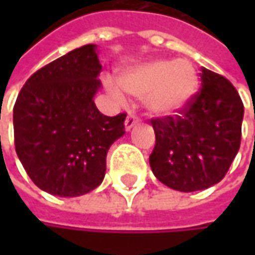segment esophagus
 <instances>
[{
    "label": "esophagus",
    "mask_w": 255,
    "mask_h": 255,
    "mask_svg": "<svg viewBox=\"0 0 255 255\" xmlns=\"http://www.w3.org/2000/svg\"><path fill=\"white\" fill-rule=\"evenodd\" d=\"M139 121H140V119H139L136 115H133V113L128 115V118H126V121H125V128H126V130H129L130 128H133Z\"/></svg>",
    "instance_id": "1"
}]
</instances>
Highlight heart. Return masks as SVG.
<instances>
[{
  "label": "heart",
  "instance_id": "obj_1",
  "mask_svg": "<svg viewBox=\"0 0 255 255\" xmlns=\"http://www.w3.org/2000/svg\"><path fill=\"white\" fill-rule=\"evenodd\" d=\"M119 86L108 84L115 95L123 92L144 98L146 106L157 115L183 109L197 92L199 76L187 59H154L126 69L118 78Z\"/></svg>",
  "mask_w": 255,
  "mask_h": 255
}]
</instances>
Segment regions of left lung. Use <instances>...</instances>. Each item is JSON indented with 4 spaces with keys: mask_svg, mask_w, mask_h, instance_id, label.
Here are the masks:
<instances>
[{
    "mask_svg": "<svg viewBox=\"0 0 255 255\" xmlns=\"http://www.w3.org/2000/svg\"><path fill=\"white\" fill-rule=\"evenodd\" d=\"M201 88L174 116L153 118L154 176L179 191L204 190L226 176L240 149L244 105L227 78L200 69Z\"/></svg>",
    "mask_w": 255,
    "mask_h": 255,
    "instance_id": "obj_1",
    "label": "left lung"
}]
</instances>
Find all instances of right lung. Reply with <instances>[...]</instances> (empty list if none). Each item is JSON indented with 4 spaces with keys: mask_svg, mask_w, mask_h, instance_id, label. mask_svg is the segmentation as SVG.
<instances>
[{
    "mask_svg": "<svg viewBox=\"0 0 255 255\" xmlns=\"http://www.w3.org/2000/svg\"><path fill=\"white\" fill-rule=\"evenodd\" d=\"M101 71L95 45H84L38 69L16 98L15 152L49 194L76 197L96 189L111 144L125 134L126 113L105 116L93 102Z\"/></svg>",
    "mask_w": 255,
    "mask_h": 255,
    "instance_id": "obj_1",
    "label": "right lung"
}]
</instances>
